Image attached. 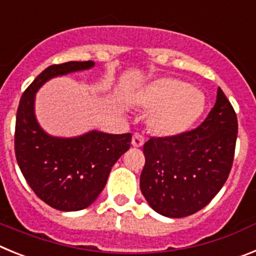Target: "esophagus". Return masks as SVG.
Listing matches in <instances>:
<instances>
[{
    "label": "esophagus",
    "mask_w": 256,
    "mask_h": 256,
    "mask_svg": "<svg viewBox=\"0 0 256 256\" xmlns=\"http://www.w3.org/2000/svg\"><path fill=\"white\" fill-rule=\"evenodd\" d=\"M131 144L135 146V148H140L144 145V136L140 135V134H134L132 140H131Z\"/></svg>",
    "instance_id": "34e87169"
}]
</instances>
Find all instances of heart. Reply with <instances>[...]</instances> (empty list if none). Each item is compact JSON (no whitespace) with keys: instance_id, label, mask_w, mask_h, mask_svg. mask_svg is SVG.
I'll use <instances>...</instances> for the list:
<instances>
[{"instance_id":"b5f03b06","label":"heart","mask_w":256,"mask_h":256,"mask_svg":"<svg viewBox=\"0 0 256 256\" xmlns=\"http://www.w3.org/2000/svg\"><path fill=\"white\" fill-rule=\"evenodd\" d=\"M135 103L152 111L148 125L160 136H177L194 125L204 111V96L195 86L177 78H160L135 96Z\"/></svg>"}]
</instances>
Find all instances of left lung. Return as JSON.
<instances>
[{
	"label": "left lung",
	"instance_id": "1",
	"mask_svg": "<svg viewBox=\"0 0 256 256\" xmlns=\"http://www.w3.org/2000/svg\"><path fill=\"white\" fill-rule=\"evenodd\" d=\"M237 117L222 89L198 128L144 144L140 190L152 209L168 218L188 217L209 204L234 162Z\"/></svg>",
	"mask_w": 256,
	"mask_h": 256
}]
</instances>
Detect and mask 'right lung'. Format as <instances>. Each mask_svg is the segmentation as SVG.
I'll return each instance as SVG.
<instances>
[{
  "instance_id": "add662e5",
  "label": "right lung",
  "mask_w": 256,
  "mask_h": 256,
  "mask_svg": "<svg viewBox=\"0 0 256 256\" xmlns=\"http://www.w3.org/2000/svg\"><path fill=\"white\" fill-rule=\"evenodd\" d=\"M93 61L52 65L39 74L20 100L15 128L16 160L39 199L62 212L88 208L100 196L114 163L128 150L131 134L90 130L79 136L50 135L36 116V92L50 79L90 70Z\"/></svg>"
}]
</instances>
